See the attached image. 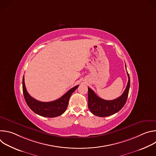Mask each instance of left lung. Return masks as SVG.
I'll list each match as a JSON object with an SVG mask.
<instances>
[{
	"mask_svg": "<svg viewBox=\"0 0 156 156\" xmlns=\"http://www.w3.org/2000/svg\"><path fill=\"white\" fill-rule=\"evenodd\" d=\"M128 81L123 93L118 98L107 101L98 97L91 88L88 87V108L94 115L104 117L112 115L122 109L125 104L129 93L130 79L127 72Z\"/></svg>",
	"mask_w": 156,
	"mask_h": 156,
	"instance_id": "8db88e82",
	"label": "left lung"
}]
</instances>
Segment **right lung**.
<instances>
[{
	"instance_id": "1",
	"label": "right lung",
	"mask_w": 156,
	"mask_h": 156,
	"mask_svg": "<svg viewBox=\"0 0 156 156\" xmlns=\"http://www.w3.org/2000/svg\"><path fill=\"white\" fill-rule=\"evenodd\" d=\"M79 86L77 85L66 92L60 98L51 102H41L32 98L27 92L23 77V93L25 101L29 107L36 114L45 117H56L65 112L69 104V99L72 93Z\"/></svg>"
}]
</instances>
